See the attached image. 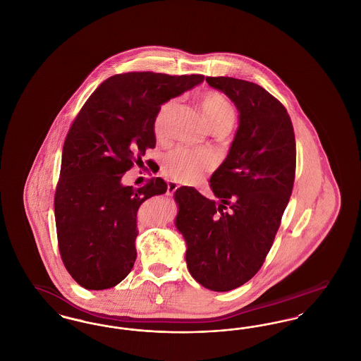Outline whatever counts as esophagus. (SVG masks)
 I'll return each instance as SVG.
<instances>
[{
	"mask_svg": "<svg viewBox=\"0 0 361 361\" xmlns=\"http://www.w3.org/2000/svg\"><path fill=\"white\" fill-rule=\"evenodd\" d=\"M178 187H180V185H178L176 181H172V180L168 181V195L172 196L173 193L178 189Z\"/></svg>",
	"mask_w": 361,
	"mask_h": 361,
	"instance_id": "1",
	"label": "esophagus"
}]
</instances>
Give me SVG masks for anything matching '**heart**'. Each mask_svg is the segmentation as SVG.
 Returning <instances> with one entry per match:
<instances>
[{
  "mask_svg": "<svg viewBox=\"0 0 361 361\" xmlns=\"http://www.w3.org/2000/svg\"><path fill=\"white\" fill-rule=\"evenodd\" d=\"M176 100H166L161 104L155 112L153 131L158 139L166 137L169 128V119L172 115ZM202 111L211 127L218 124H233L234 109L222 93L208 92L200 100ZM216 164V158L207 150H192L184 146L174 147L164 157V171L173 178L183 183H193L204 173L211 171Z\"/></svg>",
  "mask_w": 361,
  "mask_h": 361,
  "instance_id": "b5f03b06",
  "label": "heart"
}]
</instances>
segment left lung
<instances>
[{
    "instance_id": "obj_1",
    "label": "left lung",
    "mask_w": 361,
    "mask_h": 361,
    "mask_svg": "<svg viewBox=\"0 0 361 361\" xmlns=\"http://www.w3.org/2000/svg\"><path fill=\"white\" fill-rule=\"evenodd\" d=\"M238 109V130L209 187L177 189L174 224L187 243L192 277L211 291L238 288L256 275L290 202L296 168L295 134L283 104L264 87L231 77H207Z\"/></svg>"
}]
</instances>
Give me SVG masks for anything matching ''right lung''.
<instances>
[{
	"label": "right lung",
	"mask_w": 361,
	"mask_h": 361,
	"mask_svg": "<svg viewBox=\"0 0 361 361\" xmlns=\"http://www.w3.org/2000/svg\"><path fill=\"white\" fill-rule=\"evenodd\" d=\"M203 81L200 74H116L92 93L71 124L54 207L61 257L81 287L106 290L131 272L137 208L168 185L157 177L134 189L121 178L154 149L159 105Z\"/></svg>",
	"instance_id": "obj_1"
}]
</instances>
